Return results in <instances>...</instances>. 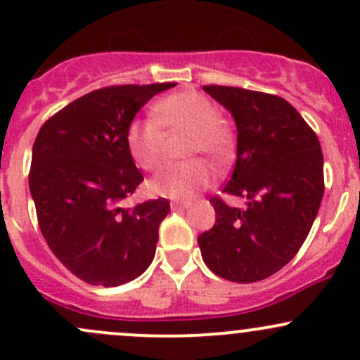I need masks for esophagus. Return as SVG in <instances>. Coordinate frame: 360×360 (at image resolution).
I'll return each mask as SVG.
<instances>
[{
    "label": "esophagus",
    "mask_w": 360,
    "mask_h": 360,
    "mask_svg": "<svg viewBox=\"0 0 360 360\" xmlns=\"http://www.w3.org/2000/svg\"><path fill=\"white\" fill-rule=\"evenodd\" d=\"M170 207H172V210H184L190 207V203L188 202H172L170 203Z\"/></svg>",
    "instance_id": "esophagus-1"
}]
</instances>
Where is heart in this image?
<instances>
[{
	"instance_id": "b5f03b06",
	"label": "heart",
	"mask_w": 360,
	"mask_h": 360,
	"mask_svg": "<svg viewBox=\"0 0 360 360\" xmlns=\"http://www.w3.org/2000/svg\"><path fill=\"white\" fill-rule=\"evenodd\" d=\"M190 131L186 155H205L210 160H224L231 150L228 126L219 119L214 101L198 91H179L165 96L153 108V117L138 119L127 131V146L136 164L155 170L164 160L165 132ZM212 176L203 162L169 164L151 177V193L172 200H190L209 186Z\"/></svg>"
}]
</instances>
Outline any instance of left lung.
Listing matches in <instances>:
<instances>
[{
	"label": "left lung",
	"instance_id": "left-lung-1",
	"mask_svg": "<svg viewBox=\"0 0 360 360\" xmlns=\"http://www.w3.org/2000/svg\"><path fill=\"white\" fill-rule=\"evenodd\" d=\"M238 129L236 165L222 193L247 198L243 210L212 196L214 228L198 236L207 267L234 283H255L297 255L324 193L316 132L283 98L231 86H203Z\"/></svg>",
	"mask_w": 360,
	"mask_h": 360
}]
</instances>
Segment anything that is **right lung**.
Returning <instances> with one entry per match:
<instances>
[{"instance_id": "1", "label": "right lung", "mask_w": 360, "mask_h": 360, "mask_svg": "<svg viewBox=\"0 0 360 360\" xmlns=\"http://www.w3.org/2000/svg\"><path fill=\"white\" fill-rule=\"evenodd\" d=\"M162 84L107 86L43 124L32 146L29 188L37 224L56 259L93 286H119L148 269L169 200L120 203L141 184L127 146L134 115Z\"/></svg>"}]
</instances>
